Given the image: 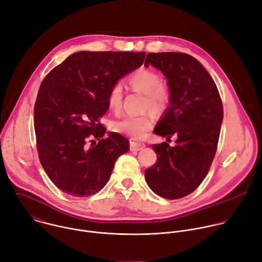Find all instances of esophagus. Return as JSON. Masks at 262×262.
I'll use <instances>...</instances> for the list:
<instances>
[{
    "label": "esophagus",
    "mask_w": 262,
    "mask_h": 262,
    "mask_svg": "<svg viewBox=\"0 0 262 262\" xmlns=\"http://www.w3.org/2000/svg\"><path fill=\"white\" fill-rule=\"evenodd\" d=\"M145 147V144L142 142H137V141H130V150L132 151H139L142 150V149Z\"/></svg>",
    "instance_id": "1"
}]
</instances>
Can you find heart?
Here are the masks:
<instances>
[{"mask_svg":"<svg viewBox=\"0 0 262 262\" xmlns=\"http://www.w3.org/2000/svg\"><path fill=\"white\" fill-rule=\"evenodd\" d=\"M129 86L145 94V106L155 111H160L166 106L169 101V91L166 86L161 84V77L150 69H139L130 74L128 78ZM107 105L111 110L118 111L122 103V87L119 83L111 87L107 97ZM154 120L149 114L138 116H125L112 123L114 132L129 136L134 139L143 138L152 128Z\"/></svg>","mask_w":262,"mask_h":262,"instance_id":"heart-1","label":"heart"}]
</instances>
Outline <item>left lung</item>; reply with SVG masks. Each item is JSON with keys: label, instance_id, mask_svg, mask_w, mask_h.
<instances>
[{"label": "left lung", "instance_id": "1", "mask_svg": "<svg viewBox=\"0 0 262 262\" xmlns=\"http://www.w3.org/2000/svg\"><path fill=\"white\" fill-rule=\"evenodd\" d=\"M161 70L170 91V105L158 122L155 134L175 137L151 145L158 162L145 170L147 184L157 195L179 199L193 193L206 177L213 161L223 104L210 74L194 57L184 53H150L145 60Z\"/></svg>", "mask_w": 262, "mask_h": 262}]
</instances>
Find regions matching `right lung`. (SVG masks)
<instances>
[{"label": "right lung", "instance_id": "obj_1", "mask_svg": "<svg viewBox=\"0 0 262 262\" xmlns=\"http://www.w3.org/2000/svg\"><path fill=\"white\" fill-rule=\"evenodd\" d=\"M145 52H79L43 79L34 106L37 151L59 190L87 197L107 182L129 141L108 133L100 118L111 87L143 64ZM96 138L97 142L94 140Z\"/></svg>", "mask_w": 262, "mask_h": 262}]
</instances>
